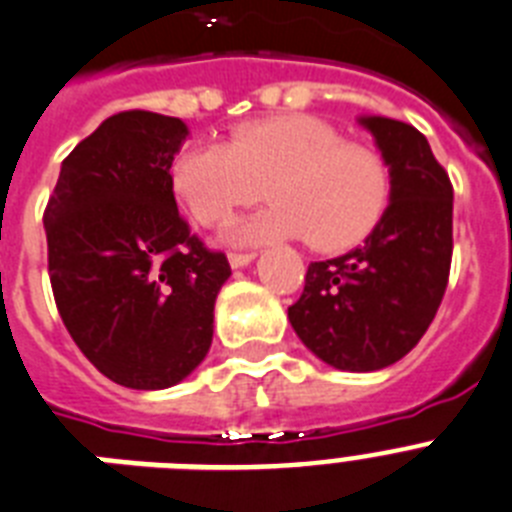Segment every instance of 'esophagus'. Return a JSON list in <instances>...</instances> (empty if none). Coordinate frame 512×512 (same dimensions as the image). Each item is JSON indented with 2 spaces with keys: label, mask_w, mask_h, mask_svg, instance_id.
Returning <instances> with one entry per match:
<instances>
[{
  "label": "esophagus",
  "mask_w": 512,
  "mask_h": 512,
  "mask_svg": "<svg viewBox=\"0 0 512 512\" xmlns=\"http://www.w3.org/2000/svg\"><path fill=\"white\" fill-rule=\"evenodd\" d=\"M255 257L257 252H231L229 262H231V268H244V265H250Z\"/></svg>",
  "instance_id": "obj_1"
}]
</instances>
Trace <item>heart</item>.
<instances>
[{"instance_id": "heart-1", "label": "heart", "mask_w": 512, "mask_h": 512, "mask_svg": "<svg viewBox=\"0 0 512 512\" xmlns=\"http://www.w3.org/2000/svg\"><path fill=\"white\" fill-rule=\"evenodd\" d=\"M265 180L273 203L231 231V242L306 237L314 250H345L379 224L391 198L389 164L379 151L342 141L314 115L242 123L229 144H193L170 167L172 193L203 226L226 224L255 201Z\"/></svg>"}]
</instances>
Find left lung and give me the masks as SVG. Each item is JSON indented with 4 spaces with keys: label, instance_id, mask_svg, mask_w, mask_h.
Masks as SVG:
<instances>
[{
    "label": "left lung",
    "instance_id": "1",
    "mask_svg": "<svg viewBox=\"0 0 512 512\" xmlns=\"http://www.w3.org/2000/svg\"><path fill=\"white\" fill-rule=\"evenodd\" d=\"M358 123L389 164V206L355 250L311 262L288 319L319 361L366 373L410 353L441 306L453 252V188L415 126L381 115Z\"/></svg>",
    "mask_w": 512,
    "mask_h": 512
}]
</instances>
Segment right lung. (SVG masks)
I'll list each match as a JSON object with an SVG mask.
<instances>
[{"instance_id": "1", "label": "right lung", "mask_w": 512, "mask_h": 512, "mask_svg": "<svg viewBox=\"0 0 512 512\" xmlns=\"http://www.w3.org/2000/svg\"><path fill=\"white\" fill-rule=\"evenodd\" d=\"M188 126L126 110L61 162L43 226L48 275L71 340L128 389H167L201 366L224 252L190 234L170 188Z\"/></svg>"}]
</instances>
